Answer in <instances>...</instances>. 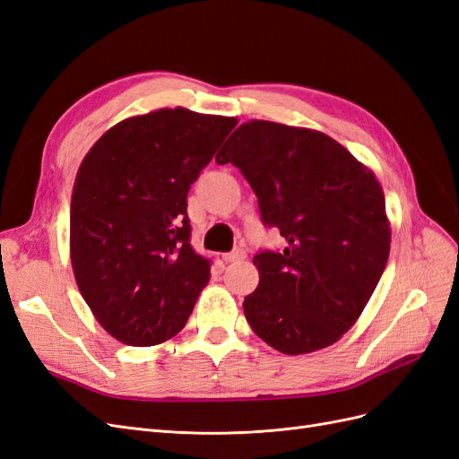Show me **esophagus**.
Instances as JSON below:
<instances>
[{
  "label": "esophagus",
  "mask_w": 459,
  "mask_h": 459,
  "mask_svg": "<svg viewBox=\"0 0 459 459\" xmlns=\"http://www.w3.org/2000/svg\"><path fill=\"white\" fill-rule=\"evenodd\" d=\"M245 256H247V253L243 251V248H235V251H231V253L221 255V260H224V262H238V260H245Z\"/></svg>",
  "instance_id": "esophagus-1"
}]
</instances>
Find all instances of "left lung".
I'll list each match as a JSON object with an SVG mask.
<instances>
[{
  "mask_svg": "<svg viewBox=\"0 0 459 459\" xmlns=\"http://www.w3.org/2000/svg\"><path fill=\"white\" fill-rule=\"evenodd\" d=\"M235 164L266 226L287 241L260 253L248 325L272 349L308 354L337 342L364 312L391 253V221L373 170L327 134L248 120L216 155Z\"/></svg>",
  "mask_w": 459,
  "mask_h": 459,
  "instance_id": "8db88e82",
  "label": "left lung"
}]
</instances>
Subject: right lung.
<instances>
[{
    "mask_svg": "<svg viewBox=\"0 0 459 459\" xmlns=\"http://www.w3.org/2000/svg\"><path fill=\"white\" fill-rule=\"evenodd\" d=\"M238 118L184 107L124 118L82 160L71 262L93 317L117 341L152 346L184 329L211 280L189 245L187 193Z\"/></svg>",
    "mask_w": 459,
    "mask_h": 459,
    "instance_id": "1",
    "label": "right lung"
}]
</instances>
